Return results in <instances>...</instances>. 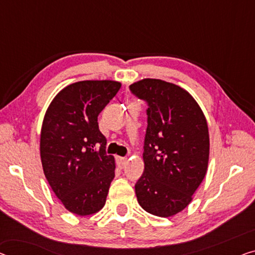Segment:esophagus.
<instances>
[{
	"label": "esophagus",
	"mask_w": 255,
	"mask_h": 255,
	"mask_svg": "<svg viewBox=\"0 0 255 255\" xmlns=\"http://www.w3.org/2000/svg\"><path fill=\"white\" fill-rule=\"evenodd\" d=\"M127 162H128L127 158H123V157H118L117 158V164H118V167H119V168H124V167L127 165Z\"/></svg>",
	"instance_id": "obj_1"
}]
</instances>
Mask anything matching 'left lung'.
I'll list each match as a JSON object with an SVG mask.
<instances>
[{"label":"left lung","instance_id":"obj_1","mask_svg":"<svg viewBox=\"0 0 255 255\" xmlns=\"http://www.w3.org/2000/svg\"><path fill=\"white\" fill-rule=\"evenodd\" d=\"M149 105L144 172L135 184L140 207L169 218L191 203L207 172L210 134L204 112L187 90L159 79L130 85Z\"/></svg>","mask_w":255,"mask_h":255}]
</instances>
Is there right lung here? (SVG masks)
<instances>
[{"label":"right lung","mask_w":255,"mask_h":255,"mask_svg":"<svg viewBox=\"0 0 255 255\" xmlns=\"http://www.w3.org/2000/svg\"><path fill=\"white\" fill-rule=\"evenodd\" d=\"M112 80H86L56 95L45 112L40 137L43 173L67 211L91 215L104 207L115 178L113 155L97 117L119 91Z\"/></svg>","instance_id":"add662e5"}]
</instances>
